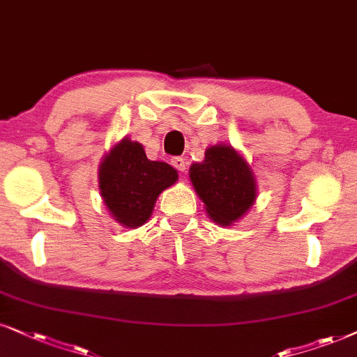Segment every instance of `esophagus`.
Masks as SVG:
<instances>
[{"label": "esophagus", "instance_id": "1", "mask_svg": "<svg viewBox=\"0 0 357 357\" xmlns=\"http://www.w3.org/2000/svg\"><path fill=\"white\" fill-rule=\"evenodd\" d=\"M171 165H173L178 171L186 169V161H184V158H181V156L173 158V160H171Z\"/></svg>", "mask_w": 357, "mask_h": 357}]
</instances>
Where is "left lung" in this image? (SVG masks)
<instances>
[{
    "instance_id": "1",
    "label": "left lung",
    "mask_w": 357,
    "mask_h": 357,
    "mask_svg": "<svg viewBox=\"0 0 357 357\" xmlns=\"http://www.w3.org/2000/svg\"><path fill=\"white\" fill-rule=\"evenodd\" d=\"M189 179L209 218L220 225L243 218L257 199L254 171L231 145L207 148L204 161L189 168Z\"/></svg>"
}]
</instances>
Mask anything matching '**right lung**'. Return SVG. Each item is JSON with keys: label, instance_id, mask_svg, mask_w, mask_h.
<instances>
[{"label": "right lung", "instance_id": "1", "mask_svg": "<svg viewBox=\"0 0 357 357\" xmlns=\"http://www.w3.org/2000/svg\"><path fill=\"white\" fill-rule=\"evenodd\" d=\"M178 181V171L163 161H151L138 142L123 138L103 156L98 188L108 212L126 229L150 219L161 192Z\"/></svg>", "mask_w": 357, "mask_h": 357}]
</instances>
